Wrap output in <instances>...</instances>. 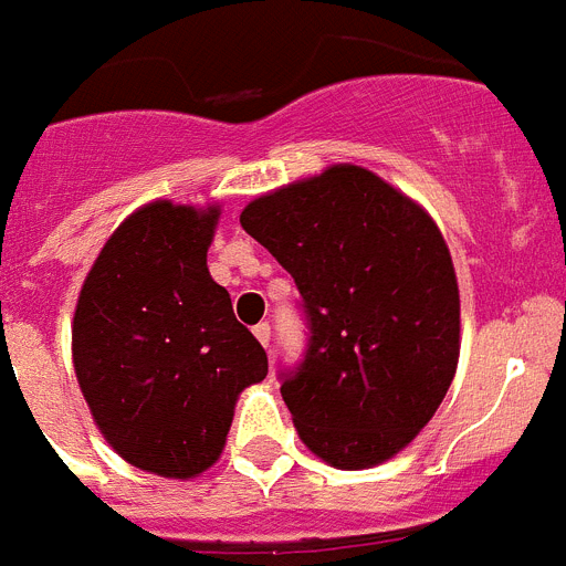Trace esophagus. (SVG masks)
Masks as SVG:
<instances>
[{
    "instance_id": "34e87169",
    "label": "esophagus",
    "mask_w": 566,
    "mask_h": 566,
    "mask_svg": "<svg viewBox=\"0 0 566 566\" xmlns=\"http://www.w3.org/2000/svg\"><path fill=\"white\" fill-rule=\"evenodd\" d=\"M254 337L263 343V349H269V346H272V326H269V323H258V326H254Z\"/></svg>"
}]
</instances>
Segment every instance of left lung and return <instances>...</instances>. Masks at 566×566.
<instances>
[{"mask_svg": "<svg viewBox=\"0 0 566 566\" xmlns=\"http://www.w3.org/2000/svg\"><path fill=\"white\" fill-rule=\"evenodd\" d=\"M240 226L303 297L306 355L280 371L301 441L337 470L398 455L438 412L461 352V297L441 229L349 163L251 200Z\"/></svg>", "mask_w": 566, "mask_h": 566, "instance_id": "8db88e82", "label": "left lung"}]
</instances>
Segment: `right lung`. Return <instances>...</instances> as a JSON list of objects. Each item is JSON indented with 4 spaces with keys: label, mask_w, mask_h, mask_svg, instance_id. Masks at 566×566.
<instances>
[{
    "label": "right lung",
    "mask_w": 566,
    "mask_h": 566,
    "mask_svg": "<svg viewBox=\"0 0 566 566\" xmlns=\"http://www.w3.org/2000/svg\"><path fill=\"white\" fill-rule=\"evenodd\" d=\"M217 220L220 206L148 202L108 237L76 301L71 349L94 423L163 478L209 470L240 392L269 371L206 265Z\"/></svg>",
    "instance_id": "right-lung-1"
}]
</instances>
